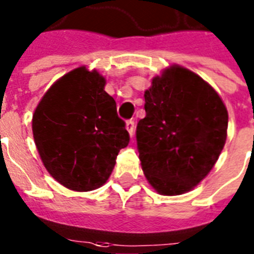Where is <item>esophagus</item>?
Returning a JSON list of instances; mask_svg holds the SVG:
<instances>
[{
    "instance_id": "34e87169",
    "label": "esophagus",
    "mask_w": 254,
    "mask_h": 254,
    "mask_svg": "<svg viewBox=\"0 0 254 254\" xmlns=\"http://www.w3.org/2000/svg\"><path fill=\"white\" fill-rule=\"evenodd\" d=\"M126 128L128 131L129 136L132 137L133 136V132H135V122L133 121H128L126 123Z\"/></svg>"
}]
</instances>
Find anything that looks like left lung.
<instances>
[{
  "label": "left lung",
  "instance_id": "1",
  "mask_svg": "<svg viewBox=\"0 0 254 254\" xmlns=\"http://www.w3.org/2000/svg\"><path fill=\"white\" fill-rule=\"evenodd\" d=\"M136 127L141 169L161 195L190 191L211 172L227 140L228 111L196 73L173 64L144 92Z\"/></svg>",
  "mask_w": 254,
  "mask_h": 254
}]
</instances>
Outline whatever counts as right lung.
I'll return each instance as SVG.
<instances>
[{"instance_id":"right-lung-1","label":"right lung","mask_w":254,"mask_h":254,"mask_svg":"<svg viewBox=\"0 0 254 254\" xmlns=\"http://www.w3.org/2000/svg\"><path fill=\"white\" fill-rule=\"evenodd\" d=\"M106 80L85 65L52 84L32 115V135L47 172L74 191L106 184L122 148L128 145Z\"/></svg>"}]
</instances>
